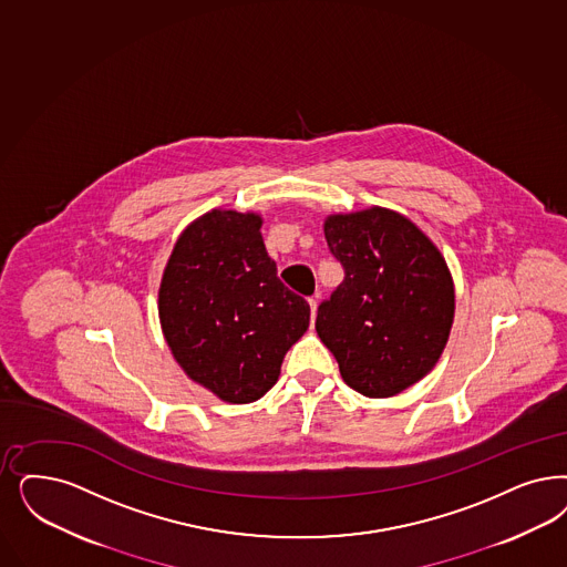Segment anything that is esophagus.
Instances as JSON below:
<instances>
[{"label": "esophagus", "mask_w": 567, "mask_h": 567, "mask_svg": "<svg viewBox=\"0 0 567 567\" xmlns=\"http://www.w3.org/2000/svg\"><path fill=\"white\" fill-rule=\"evenodd\" d=\"M310 301V310H312V322H313V316H316V308H318V295H313V297H310L308 299Z\"/></svg>", "instance_id": "34e87169"}]
</instances>
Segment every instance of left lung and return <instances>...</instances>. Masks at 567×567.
Instances as JSON below:
<instances>
[{"mask_svg":"<svg viewBox=\"0 0 567 567\" xmlns=\"http://www.w3.org/2000/svg\"><path fill=\"white\" fill-rule=\"evenodd\" d=\"M324 238L346 278L318 306L320 341L358 393L390 398L411 388L449 341L454 285L446 259L409 217L383 207L329 215Z\"/></svg>","mask_w":567,"mask_h":567,"instance_id":"obj_1","label":"left lung"}]
</instances>
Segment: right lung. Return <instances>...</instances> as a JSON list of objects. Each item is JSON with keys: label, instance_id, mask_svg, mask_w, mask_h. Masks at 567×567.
Returning a JSON list of instances; mask_svg holds the SVG:
<instances>
[{"label": "right lung", "instance_id": "1", "mask_svg": "<svg viewBox=\"0 0 567 567\" xmlns=\"http://www.w3.org/2000/svg\"><path fill=\"white\" fill-rule=\"evenodd\" d=\"M261 217L214 209L193 221L165 266L158 318L184 372L230 404L272 388L310 306L276 276Z\"/></svg>", "mask_w": 567, "mask_h": 567}]
</instances>
